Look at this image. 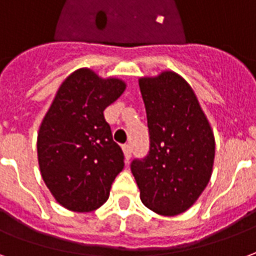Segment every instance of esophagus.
I'll return each instance as SVG.
<instances>
[{
  "mask_svg": "<svg viewBox=\"0 0 256 256\" xmlns=\"http://www.w3.org/2000/svg\"><path fill=\"white\" fill-rule=\"evenodd\" d=\"M122 151H124V156H126V162H128L130 158V154H132V147H130V144L126 143V144L122 146Z\"/></svg>",
  "mask_w": 256,
  "mask_h": 256,
  "instance_id": "esophagus-1",
  "label": "esophagus"
}]
</instances>
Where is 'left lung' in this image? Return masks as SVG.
Returning a JSON list of instances; mask_svg holds the SVG:
<instances>
[{
  "mask_svg": "<svg viewBox=\"0 0 256 256\" xmlns=\"http://www.w3.org/2000/svg\"><path fill=\"white\" fill-rule=\"evenodd\" d=\"M150 148L130 162L143 204L177 216L196 202L212 177L216 142L191 86L174 72L139 80Z\"/></svg>",
  "mask_w": 256,
  "mask_h": 256,
  "instance_id": "8db88e82",
  "label": "left lung"
}]
</instances>
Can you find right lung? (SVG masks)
I'll use <instances>...</instances> for the list:
<instances>
[{
    "label": "right lung",
    "mask_w": 256,
    "mask_h": 256,
    "mask_svg": "<svg viewBox=\"0 0 256 256\" xmlns=\"http://www.w3.org/2000/svg\"><path fill=\"white\" fill-rule=\"evenodd\" d=\"M126 90L118 79H100L90 69L68 76L38 134V161L56 200L72 212H92L108 200L124 168L104 110Z\"/></svg>",
    "instance_id": "1"
}]
</instances>
